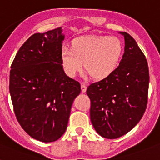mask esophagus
I'll use <instances>...</instances> for the list:
<instances>
[{
  "mask_svg": "<svg viewBox=\"0 0 160 160\" xmlns=\"http://www.w3.org/2000/svg\"><path fill=\"white\" fill-rule=\"evenodd\" d=\"M87 90V85L85 84H84V83H82L81 84V91H82V92H85Z\"/></svg>",
  "mask_w": 160,
  "mask_h": 160,
  "instance_id": "obj_1",
  "label": "esophagus"
}]
</instances>
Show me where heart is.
<instances>
[{
    "mask_svg": "<svg viewBox=\"0 0 160 160\" xmlns=\"http://www.w3.org/2000/svg\"><path fill=\"white\" fill-rule=\"evenodd\" d=\"M122 50L121 42L116 37H80L73 41L72 49H62V65L70 77L76 76L84 65L92 79L102 80L109 76L117 68Z\"/></svg>",
    "mask_w": 160,
    "mask_h": 160,
    "instance_id": "heart-1",
    "label": "heart"
}]
</instances>
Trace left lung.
<instances>
[{"mask_svg": "<svg viewBox=\"0 0 160 160\" xmlns=\"http://www.w3.org/2000/svg\"><path fill=\"white\" fill-rule=\"evenodd\" d=\"M124 37V53L118 68L109 76L88 87L90 119L96 132L108 139L128 132L138 124L148 100L147 61L129 34Z\"/></svg>", "mask_w": 160, "mask_h": 160, "instance_id": "obj_1", "label": "left lung"}]
</instances>
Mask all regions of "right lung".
Returning <instances> with one entry per match:
<instances>
[{"label":"right lung","instance_id":"add662e5","mask_svg":"<svg viewBox=\"0 0 160 160\" xmlns=\"http://www.w3.org/2000/svg\"><path fill=\"white\" fill-rule=\"evenodd\" d=\"M62 28L35 33L21 46L9 74V93L18 123L43 142H55L68 127L80 84L64 72Z\"/></svg>","mask_w":160,"mask_h":160}]
</instances>
